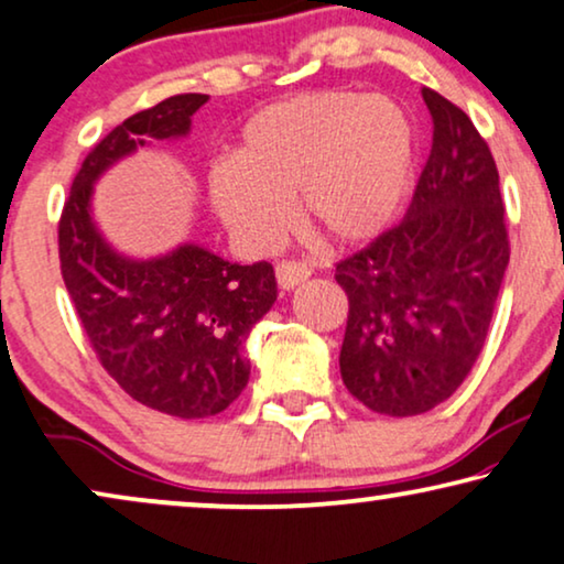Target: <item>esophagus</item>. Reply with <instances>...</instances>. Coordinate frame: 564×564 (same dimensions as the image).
Masks as SVG:
<instances>
[{"label":"esophagus","instance_id":"34e87169","mask_svg":"<svg viewBox=\"0 0 564 564\" xmlns=\"http://www.w3.org/2000/svg\"><path fill=\"white\" fill-rule=\"evenodd\" d=\"M308 275H312V268L306 263H296V260H283V263L275 265V281L283 291L296 289V285L304 283Z\"/></svg>","mask_w":564,"mask_h":564}]
</instances>
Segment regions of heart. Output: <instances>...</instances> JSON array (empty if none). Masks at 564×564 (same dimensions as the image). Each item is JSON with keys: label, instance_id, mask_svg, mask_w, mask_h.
<instances>
[{"label": "heart", "instance_id": "heart-1", "mask_svg": "<svg viewBox=\"0 0 564 564\" xmlns=\"http://www.w3.org/2000/svg\"><path fill=\"white\" fill-rule=\"evenodd\" d=\"M419 153L399 101L314 91L245 122L235 161L214 163V212L245 248L271 252L289 235L296 199L306 227L332 245L378 237L399 214Z\"/></svg>", "mask_w": 564, "mask_h": 564}]
</instances>
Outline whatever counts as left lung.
<instances>
[{"label": "left lung", "mask_w": 564, "mask_h": 564, "mask_svg": "<svg viewBox=\"0 0 564 564\" xmlns=\"http://www.w3.org/2000/svg\"><path fill=\"white\" fill-rule=\"evenodd\" d=\"M422 97L434 134L406 217L335 273L350 299L339 372L386 416L424 414L457 391L486 345L511 252L488 142L442 94Z\"/></svg>", "instance_id": "1"}]
</instances>
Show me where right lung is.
Listing matches in <instances>:
<instances>
[{
  "label": "right lung",
  "instance_id": "add662e5",
  "mask_svg": "<svg viewBox=\"0 0 564 564\" xmlns=\"http://www.w3.org/2000/svg\"><path fill=\"white\" fill-rule=\"evenodd\" d=\"M206 101L178 94L117 124L86 155L58 225L63 283L99 362L142 406L178 419L219 414L248 386L242 345L279 296L273 265L229 263L192 242L122 256L99 232L91 196L117 161L188 134Z\"/></svg>",
  "mask_w": 564,
  "mask_h": 564
}]
</instances>
